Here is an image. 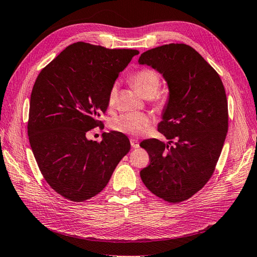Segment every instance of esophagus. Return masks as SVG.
Returning <instances> with one entry per match:
<instances>
[{
	"instance_id": "esophagus-1",
	"label": "esophagus",
	"mask_w": 257,
	"mask_h": 257,
	"mask_svg": "<svg viewBox=\"0 0 257 257\" xmlns=\"http://www.w3.org/2000/svg\"><path fill=\"white\" fill-rule=\"evenodd\" d=\"M131 146L133 148H138L140 147V142H138L137 140H131Z\"/></svg>"
}]
</instances>
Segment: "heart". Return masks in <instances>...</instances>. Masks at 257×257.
Listing matches in <instances>:
<instances>
[{
	"label": "heart",
	"mask_w": 257,
	"mask_h": 257,
	"mask_svg": "<svg viewBox=\"0 0 257 257\" xmlns=\"http://www.w3.org/2000/svg\"><path fill=\"white\" fill-rule=\"evenodd\" d=\"M132 84L145 98L157 97L161 84V79L159 73L152 69H142L135 72L131 78ZM116 98V86H112L108 95L109 106H113ZM152 123L151 116L147 113L134 112L124 113L114 117L111 122V127L127 135H140L147 130Z\"/></svg>",
	"instance_id": "obj_1"
}]
</instances>
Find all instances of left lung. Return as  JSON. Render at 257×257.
I'll list each match as a JSON object with an SVG mask.
<instances>
[{"label": "left lung", "mask_w": 257, "mask_h": 257, "mask_svg": "<svg viewBox=\"0 0 257 257\" xmlns=\"http://www.w3.org/2000/svg\"><path fill=\"white\" fill-rule=\"evenodd\" d=\"M163 75L169 99L158 131L168 144L141 143L150 164L141 171L147 188L168 202L191 198L212 177L228 131V103L218 73L189 45L171 43L141 55Z\"/></svg>", "instance_id": "1"}]
</instances>
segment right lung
<instances>
[{
    "mask_svg": "<svg viewBox=\"0 0 257 257\" xmlns=\"http://www.w3.org/2000/svg\"><path fill=\"white\" fill-rule=\"evenodd\" d=\"M140 52L109 50L77 42L41 70L34 83L28 136L43 177L64 198L82 202L107 186L131 149L120 132L89 141L86 133L101 125L108 95L119 73Z\"/></svg>",
    "mask_w": 257,
    "mask_h": 257,
    "instance_id": "add662e5",
    "label": "right lung"
}]
</instances>
